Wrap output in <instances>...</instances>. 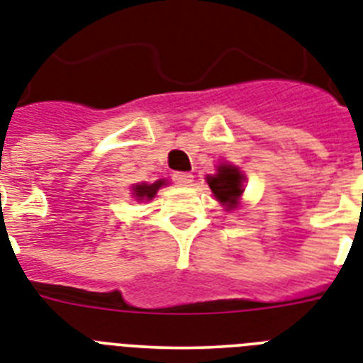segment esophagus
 Instances as JSON below:
<instances>
[{"instance_id": "34e87169", "label": "esophagus", "mask_w": 363, "mask_h": 363, "mask_svg": "<svg viewBox=\"0 0 363 363\" xmlns=\"http://www.w3.org/2000/svg\"><path fill=\"white\" fill-rule=\"evenodd\" d=\"M173 181H175L177 184H181V186H190L191 182H194V175L186 172H177L173 173Z\"/></svg>"}]
</instances>
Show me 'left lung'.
<instances>
[{
    "label": "left lung",
    "instance_id": "left-lung-1",
    "mask_svg": "<svg viewBox=\"0 0 363 363\" xmlns=\"http://www.w3.org/2000/svg\"><path fill=\"white\" fill-rule=\"evenodd\" d=\"M242 179V173L238 172L237 167L222 164V166H218L216 175L207 177V182L218 201L228 205V208L231 211L237 207V199L244 190Z\"/></svg>",
    "mask_w": 363,
    "mask_h": 363
}]
</instances>
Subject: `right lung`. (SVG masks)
Listing matches in <instances>:
<instances>
[{
    "label": "right lung",
    "instance_id": "right-lung-1",
    "mask_svg": "<svg viewBox=\"0 0 363 363\" xmlns=\"http://www.w3.org/2000/svg\"><path fill=\"white\" fill-rule=\"evenodd\" d=\"M162 184H164V181H156V182H152V184L141 182V184H135V186H132V190H134L135 199H152Z\"/></svg>",
    "mask_w": 363,
    "mask_h": 363
}]
</instances>
